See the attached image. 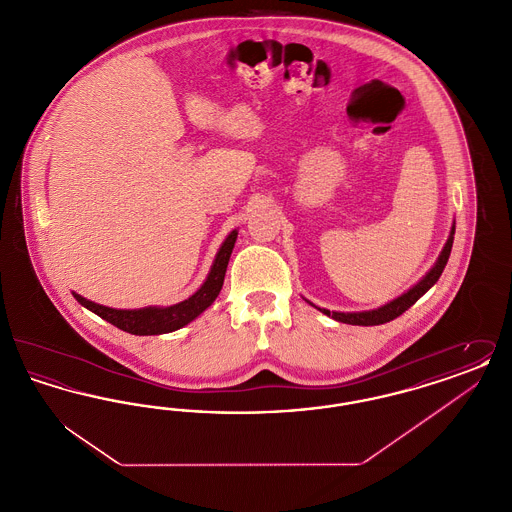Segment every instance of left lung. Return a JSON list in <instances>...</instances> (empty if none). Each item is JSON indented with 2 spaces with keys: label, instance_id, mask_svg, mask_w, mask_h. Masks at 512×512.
<instances>
[{
  "label": "left lung",
  "instance_id": "8db88e82",
  "mask_svg": "<svg viewBox=\"0 0 512 512\" xmlns=\"http://www.w3.org/2000/svg\"><path fill=\"white\" fill-rule=\"evenodd\" d=\"M453 236H455V222H453V226H451L449 238H447V242L443 245V249H441V253H439L438 261L434 263V267L430 268V270L426 272V276H422V280H418L411 290L401 293L399 297L391 299L390 303H386V305H382V307H378V309L359 311V313H338V311H328V309L317 307V305L311 303L309 299H305V301H307L309 305H313L320 313H324L326 317H332L334 320H338V322L353 324V326H378V324L390 322L393 318L403 315L409 307H413L414 303L438 282L443 268H445L447 261H449V255H451Z\"/></svg>",
  "mask_w": 512,
  "mask_h": 512
}]
</instances>
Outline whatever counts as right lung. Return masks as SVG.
I'll list each match as a JSON object with an SVG mask.
<instances>
[{
  "label": "right lung",
  "instance_id": "right-lung-1",
  "mask_svg": "<svg viewBox=\"0 0 512 512\" xmlns=\"http://www.w3.org/2000/svg\"><path fill=\"white\" fill-rule=\"evenodd\" d=\"M236 238H238V230H232L220 245L217 257L211 265L205 282L201 284V288L194 295H190L188 299L171 305V307L113 309V307L94 303L78 293H73L74 299L88 311L96 313L98 317L111 322L113 326L121 328L128 334H134V336H159V334H169L174 330H180L199 317L207 307H211L213 301L217 299V295L222 290V284H224V274H226V267H228L232 249L236 244Z\"/></svg>",
  "mask_w": 512,
  "mask_h": 512
}]
</instances>
